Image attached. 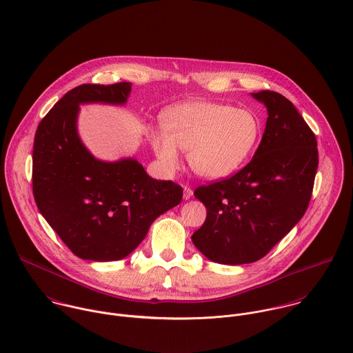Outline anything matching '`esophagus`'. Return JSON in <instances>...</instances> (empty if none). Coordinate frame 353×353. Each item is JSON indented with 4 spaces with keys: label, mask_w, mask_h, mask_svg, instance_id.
I'll list each match as a JSON object with an SVG mask.
<instances>
[{
    "label": "esophagus",
    "mask_w": 353,
    "mask_h": 353,
    "mask_svg": "<svg viewBox=\"0 0 353 353\" xmlns=\"http://www.w3.org/2000/svg\"><path fill=\"white\" fill-rule=\"evenodd\" d=\"M192 196V188L191 187H184V199H190Z\"/></svg>",
    "instance_id": "1"
}]
</instances>
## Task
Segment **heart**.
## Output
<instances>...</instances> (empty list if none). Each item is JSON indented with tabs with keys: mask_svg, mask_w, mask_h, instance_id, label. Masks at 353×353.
I'll return each mask as SVG.
<instances>
[{
	"mask_svg": "<svg viewBox=\"0 0 353 353\" xmlns=\"http://www.w3.org/2000/svg\"><path fill=\"white\" fill-rule=\"evenodd\" d=\"M163 132L151 134V145L169 170L180 163L179 150L188 152L191 169L206 179L225 177L255 151L262 136L258 114L212 101L176 105L162 113Z\"/></svg>",
	"mask_w": 353,
	"mask_h": 353,
	"instance_id": "heart-1",
	"label": "heart"
}]
</instances>
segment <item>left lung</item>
Listing matches in <instances>:
<instances>
[{
  "instance_id": "left-lung-1",
  "label": "left lung",
  "mask_w": 353,
  "mask_h": 353,
  "mask_svg": "<svg viewBox=\"0 0 353 353\" xmlns=\"http://www.w3.org/2000/svg\"><path fill=\"white\" fill-rule=\"evenodd\" d=\"M268 108L262 141L236 174L195 188L206 220L194 245L212 262L252 263L266 256L305 214L319 165L316 136L284 95L262 90Z\"/></svg>"
}]
</instances>
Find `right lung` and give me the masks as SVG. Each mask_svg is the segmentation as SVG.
Masks as SVG:
<instances>
[{
  "label": "right lung",
  "mask_w": 353,
  "mask_h": 353,
  "mask_svg": "<svg viewBox=\"0 0 353 353\" xmlns=\"http://www.w3.org/2000/svg\"><path fill=\"white\" fill-rule=\"evenodd\" d=\"M130 90L128 81L77 85L43 117L34 136L37 208L65 245L85 261L126 258L152 221L183 198L181 185L151 179L134 159H95L77 136L80 103H125Z\"/></svg>",
  "instance_id": "right-lung-1"
}]
</instances>
